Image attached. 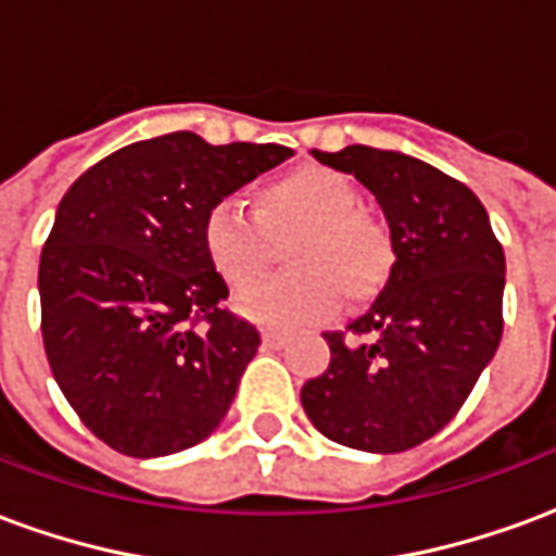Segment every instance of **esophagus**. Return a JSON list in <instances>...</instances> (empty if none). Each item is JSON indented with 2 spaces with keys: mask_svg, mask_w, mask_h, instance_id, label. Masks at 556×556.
<instances>
[{
  "mask_svg": "<svg viewBox=\"0 0 556 556\" xmlns=\"http://www.w3.org/2000/svg\"><path fill=\"white\" fill-rule=\"evenodd\" d=\"M262 342H265V349H282V345H286V337L277 333V330H262Z\"/></svg>",
  "mask_w": 556,
  "mask_h": 556,
  "instance_id": "obj_1",
  "label": "esophagus"
}]
</instances>
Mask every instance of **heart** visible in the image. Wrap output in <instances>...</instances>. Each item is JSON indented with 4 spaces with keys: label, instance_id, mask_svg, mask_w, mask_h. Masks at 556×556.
I'll return each mask as SVG.
<instances>
[{
    "label": "heart",
    "instance_id": "1",
    "mask_svg": "<svg viewBox=\"0 0 556 556\" xmlns=\"http://www.w3.org/2000/svg\"><path fill=\"white\" fill-rule=\"evenodd\" d=\"M363 207L349 175L327 166H301L253 190V214L219 199L202 217V250L211 270L229 289H243L270 265L274 243L289 274L258 282L235 301V309L274 330L325 321L339 294L366 301L393 270V241Z\"/></svg>",
    "mask_w": 556,
    "mask_h": 556
}]
</instances>
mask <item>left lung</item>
<instances>
[{"label": "left lung", "mask_w": 556, "mask_h": 556, "mask_svg": "<svg viewBox=\"0 0 556 556\" xmlns=\"http://www.w3.org/2000/svg\"><path fill=\"white\" fill-rule=\"evenodd\" d=\"M313 157L378 199L396 262L349 342L325 333L330 366L303 384V410L342 446L405 453L458 414L501 345L503 247L473 190L422 160L369 146Z\"/></svg>", "instance_id": "8db88e82"}]
</instances>
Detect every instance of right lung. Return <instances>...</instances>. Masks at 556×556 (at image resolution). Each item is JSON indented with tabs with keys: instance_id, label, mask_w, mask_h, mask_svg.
<instances>
[{
	"instance_id": "right-lung-1",
	"label": "right lung",
	"mask_w": 556,
	"mask_h": 556,
	"mask_svg": "<svg viewBox=\"0 0 556 556\" xmlns=\"http://www.w3.org/2000/svg\"><path fill=\"white\" fill-rule=\"evenodd\" d=\"M291 154L178 130L118 148L62 195L38 267L43 349L71 408L118 453H181L226 417L262 339L223 306L199 229Z\"/></svg>"
}]
</instances>
